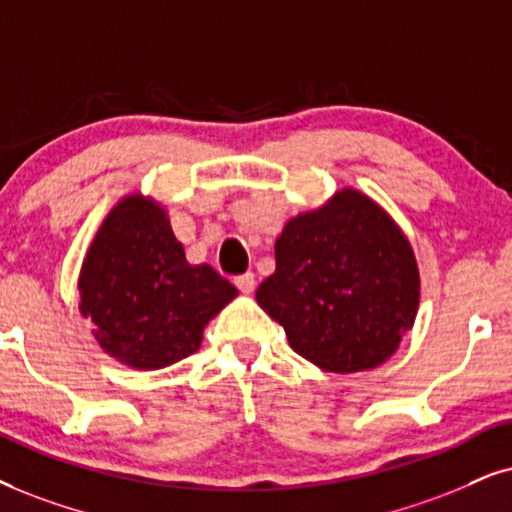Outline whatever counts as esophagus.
Segmentation results:
<instances>
[{"label": "esophagus", "mask_w": 512, "mask_h": 512, "mask_svg": "<svg viewBox=\"0 0 512 512\" xmlns=\"http://www.w3.org/2000/svg\"><path fill=\"white\" fill-rule=\"evenodd\" d=\"M234 283H236V288L241 290V293H245V295H250L252 290H255V286H257L255 274H252V271H245V274L236 276V278H234Z\"/></svg>", "instance_id": "1"}]
</instances>
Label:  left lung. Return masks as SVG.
<instances>
[{"mask_svg": "<svg viewBox=\"0 0 512 512\" xmlns=\"http://www.w3.org/2000/svg\"><path fill=\"white\" fill-rule=\"evenodd\" d=\"M257 304L290 347L328 373L380 366L411 331L420 274L409 238L357 189L286 222Z\"/></svg>", "mask_w": 512, "mask_h": 512, "instance_id": "8db88e82", "label": "left lung"}]
</instances>
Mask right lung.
I'll use <instances>...</instances> for the list:
<instances>
[{
    "label": "right lung",
    "instance_id": "right-lung-1",
    "mask_svg": "<svg viewBox=\"0 0 512 512\" xmlns=\"http://www.w3.org/2000/svg\"><path fill=\"white\" fill-rule=\"evenodd\" d=\"M77 288L103 352L139 371L198 352L203 328L238 295L210 264L186 262L165 208L141 193L103 219Z\"/></svg>",
    "mask_w": 512,
    "mask_h": 512
}]
</instances>
